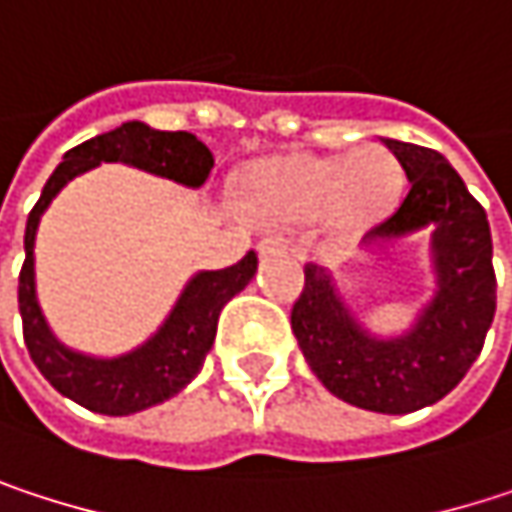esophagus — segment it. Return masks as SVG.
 <instances>
[{"mask_svg":"<svg viewBox=\"0 0 512 512\" xmlns=\"http://www.w3.org/2000/svg\"><path fill=\"white\" fill-rule=\"evenodd\" d=\"M257 252L263 257L284 255V252H290V240H284V237H263V240L257 243Z\"/></svg>","mask_w":512,"mask_h":512,"instance_id":"esophagus-1","label":"esophagus"}]
</instances>
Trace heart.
Returning a JSON list of instances; mask_svg holds the SVG:
<instances>
[{
  "instance_id": "1",
  "label": "heart",
  "mask_w": 512,
  "mask_h": 512,
  "mask_svg": "<svg viewBox=\"0 0 512 512\" xmlns=\"http://www.w3.org/2000/svg\"><path fill=\"white\" fill-rule=\"evenodd\" d=\"M400 189V165L382 145L344 156H284L257 165L249 207L266 222H373Z\"/></svg>"
}]
</instances>
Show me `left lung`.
I'll return each mask as SVG.
<instances>
[{"label":"left lung","mask_w":512,"mask_h":512,"mask_svg":"<svg viewBox=\"0 0 512 512\" xmlns=\"http://www.w3.org/2000/svg\"><path fill=\"white\" fill-rule=\"evenodd\" d=\"M409 177L397 210L367 240L433 228L439 293L406 338L364 335L329 275L305 266V287L290 311L293 335L317 379L358 409L406 415L442 400L480 356L495 317L489 222L477 198L439 151L385 139Z\"/></svg>","instance_id":"1"}]
</instances>
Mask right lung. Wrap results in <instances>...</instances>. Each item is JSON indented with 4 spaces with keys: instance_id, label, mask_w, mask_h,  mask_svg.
I'll list each match as a JSON object with an SVG mask.
<instances>
[{
    "instance_id": "1",
    "label": "right lung",
    "mask_w": 512,
    "mask_h": 512,
    "mask_svg": "<svg viewBox=\"0 0 512 512\" xmlns=\"http://www.w3.org/2000/svg\"><path fill=\"white\" fill-rule=\"evenodd\" d=\"M100 162H127L186 186H201L210 177L213 154L192 133H162L139 121L121 124L112 133L94 136L70 148L64 154V162L52 171L38 204L26 219V260L20 269L17 305L29 356L52 388L70 397L73 403L100 415H133L174 397L198 376L207 350L213 347L219 314L252 281L257 255L249 252L228 269L198 272L177 299L165 326L130 356L103 361L64 350L50 335L35 299V231L55 192L67 180Z\"/></svg>"
}]
</instances>
